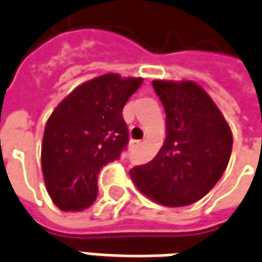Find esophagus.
I'll list each match as a JSON object with an SVG mask.
<instances>
[{"mask_svg":"<svg viewBox=\"0 0 262 262\" xmlns=\"http://www.w3.org/2000/svg\"><path fill=\"white\" fill-rule=\"evenodd\" d=\"M129 145H131V148H138V147L141 145V142H140V141H131V144H129Z\"/></svg>","mask_w":262,"mask_h":262,"instance_id":"esophagus-1","label":"esophagus"}]
</instances>
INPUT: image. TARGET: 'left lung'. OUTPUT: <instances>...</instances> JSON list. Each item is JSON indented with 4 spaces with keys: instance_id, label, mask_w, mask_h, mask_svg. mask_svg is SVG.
I'll list each match as a JSON object with an SVG mask.
<instances>
[{
    "instance_id": "obj_1",
    "label": "left lung",
    "mask_w": 262,
    "mask_h": 262,
    "mask_svg": "<svg viewBox=\"0 0 262 262\" xmlns=\"http://www.w3.org/2000/svg\"><path fill=\"white\" fill-rule=\"evenodd\" d=\"M165 110V140L154 158L129 171L144 195L165 207L201 200L228 165L232 133L203 86L194 81L154 79Z\"/></svg>"
}]
</instances>
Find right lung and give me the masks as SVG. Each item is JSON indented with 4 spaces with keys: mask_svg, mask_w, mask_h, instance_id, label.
Returning <instances> with one entry per match:
<instances>
[{
    "mask_svg": "<svg viewBox=\"0 0 262 262\" xmlns=\"http://www.w3.org/2000/svg\"><path fill=\"white\" fill-rule=\"evenodd\" d=\"M141 77L108 73L75 86L45 124L41 168L48 195L61 211H82L98 194L97 176L127 145L122 108Z\"/></svg>",
    "mask_w": 262,
    "mask_h": 262,
    "instance_id": "1",
    "label": "right lung"
}]
</instances>
